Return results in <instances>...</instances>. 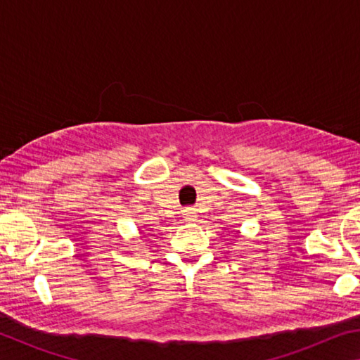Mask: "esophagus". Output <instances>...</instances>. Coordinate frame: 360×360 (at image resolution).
<instances>
[{
  "label": "esophagus",
  "mask_w": 360,
  "mask_h": 360,
  "mask_svg": "<svg viewBox=\"0 0 360 360\" xmlns=\"http://www.w3.org/2000/svg\"><path fill=\"white\" fill-rule=\"evenodd\" d=\"M182 212H184L186 221H195V217H197V212H195L193 208H186Z\"/></svg>",
  "instance_id": "34e87169"
}]
</instances>
